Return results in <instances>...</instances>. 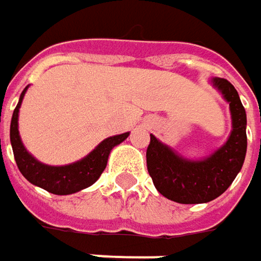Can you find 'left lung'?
I'll return each instance as SVG.
<instances>
[{"instance_id":"obj_1","label":"left lung","mask_w":261,"mask_h":261,"mask_svg":"<svg viewBox=\"0 0 261 261\" xmlns=\"http://www.w3.org/2000/svg\"><path fill=\"white\" fill-rule=\"evenodd\" d=\"M211 84L229 105L232 130L224 145L200 160H192L151 135L146 149V167L155 189L177 203H206L216 199L231 186L246 160L247 115L240 95L224 78H211Z\"/></svg>"}]
</instances>
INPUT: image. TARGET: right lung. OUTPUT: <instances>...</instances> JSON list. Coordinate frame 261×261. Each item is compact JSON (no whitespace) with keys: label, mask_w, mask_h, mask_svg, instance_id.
Wrapping results in <instances>:
<instances>
[{"label":"right lung","mask_w":261,"mask_h":261,"mask_svg":"<svg viewBox=\"0 0 261 261\" xmlns=\"http://www.w3.org/2000/svg\"><path fill=\"white\" fill-rule=\"evenodd\" d=\"M27 88L29 86L25 87L23 93L20 94L18 103L13 112L11 126H10V141H11L15 163L20 173L24 175L32 185L42 187L46 192L54 193V195H72L94 185L101 173L105 171L112 149L119 144H122L129 136V132L106 138L90 154H87L84 158L78 160L75 163H71L66 166L43 164L25 149L23 141L20 138V132H18V113H20V107H21Z\"/></svg>","instance_id":"right-lung-1"}]
</instances>
